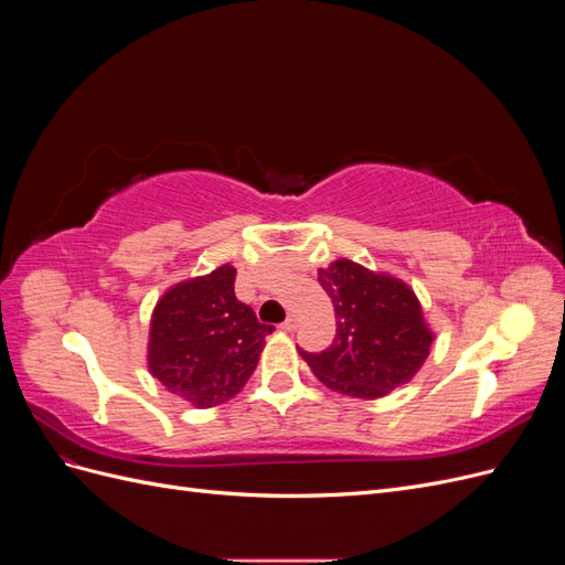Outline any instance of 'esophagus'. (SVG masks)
Masks as SVG:
<instances>
[{"label":"esophagus","instance_id":"1","mask_svg":"<svg viewBox=\"0 0 565 565\" xmlns=\"http://www.w3.org/2000/svg\"><path fill=\"white\" fill-rule=\"evenodd\" d=\"M280 330H285V332H295V330H297V318H295V316H287V320L280 324Z\"/></svg>","mask_w":565,"mask_h":565}]
</instances>
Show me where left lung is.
Returning a JSON list of instances; mask_svg holds the SVG:
<instances>
[{
  "instance_id": "1",
  "label": "left lung",
  "mask_w": 565,
  "mask_h": 565,
  "mask_svg": "<svg viewBox=\"0 0 565 565\" xmlns=\"http://www.w3.org/2000/svg\"><path fill=\"white\" fill-rule=\"evenodd\" d=\"M318 282L334 303L337 334L320 353L299 349L316 377L353 398H380L413 380L434 341L413 289L349 259L320 268Z\"/></svg>"
}]
</instances>
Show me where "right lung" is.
<instances>
[{
    "mask_svg": "<svg viewBox=\"0 0 565 565\" xmlns=\"http://www.w3.org/2000/svg\"><path fill=\"white\" fill-rule=\"evenodd\" d=\"M235 268L174 285L150 320L148 367L167 391L198 407L226 403L259 363L273 324L235 297Z\"/></svg>",
    "mask_w": 565,
    "mask_h": 565,
    "instance_id": "right-lung-1",
    "label": "right lung"
}]
</instances>
